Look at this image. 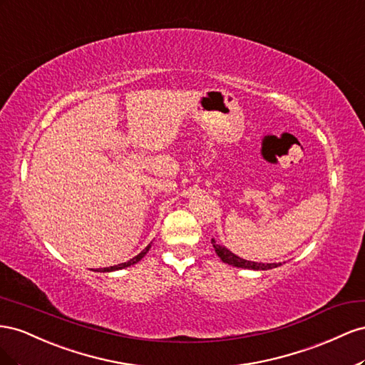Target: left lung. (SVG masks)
<instances>
[{
  "label": "left lung",
  "mask_w": 365,
  "mask_h": 365,
  "mask_svg": "<svg viewBox=\"0 0 365 365\" xmlns=\"http://www.w3.org/2000/svg\"><path fill=\"white\" fill-rule=\"evenodd\" d=\"M214 249H215V254L220 257V259L223 263L226 264H231V266H235V267H242V269H254V270H267V269H274V267H278L281 266V263H255V262H247V259L245 258H240L238 255L232 254L229 249H226L225 246H220L217 245V242L211 240Z\"/></svg>",
  "instance_id": "1"
}]
</instances>
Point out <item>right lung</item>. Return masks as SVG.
<instances>
[{
	"mask_svg": "<svg viewBox=\"0 0 365 365\" xmlns=\"http://www.w3.org/2000/svg\"><path fill=\"white\" fill-rule=\"evenodd\" d=\"M150 247H151V245H148L147 247L143 249V251L139 254V255H136L134 258H131V259H128V262H125V263H120V264H116V266H110V267H103V269H101V270H98V272H113V270H119V269H123V267H128V266H131V264H136L138 262H140V259L147 255V252L150 251Z\"/></svg>",
	"mask_w": 365,
	"mask_h": 365,
	"instance_id": "obj_1",
	"label": "right lung"
}]
</instances>
